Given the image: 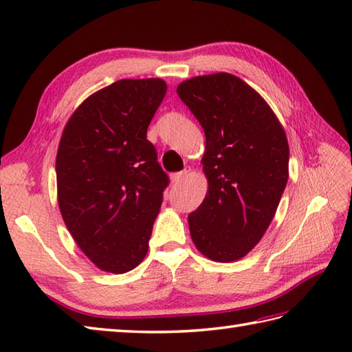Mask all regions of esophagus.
<instances>
[{
    "instance_id": "esophagus-1",
    "label": "esophagus",
    "mask_w": 352,
    "mask_h": 352,
    "mask_svg": "<svg viewBox=\"0 0 352 352\" xmlns=\"http://www.w3.org/2000/svg\"><path fill=\"white\" fill-rule=\"evenodd\" d=\"M188 175H189V170L188 169L180 170V172H175V174L170 175V182H172V184H180Z\"/></svg>"
}]
</instances>
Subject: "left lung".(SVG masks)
Here are the masks:
<instances>
[{
    "label": "left lung",
    "instance_id": "8db88e82",
    "mask_svg": "<svg viewBox=\"0 0 352 352\" xmlns=\"http://www.w3.org/2000/svg\"><path fill=\"white\" fill-rule=\"evenodd\" d=\"M177 94L206 134L208 192L188 218L192 241L210 260H239L263 237L286 188V133L267 102L233 74L186 80Z\"/></svg>",
    "mask_w": 352,
    "mask_h": 352
}]
</instances>
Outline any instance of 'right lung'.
<instances>
[{
  "instance_id": "right-lung-1",
  "label": "right lung",
  "mask_w": 352,
  "mask_h": 352,
  "mask_svg": "<svg viewBox=\"0 0 352 352\" xmlns=\"http://www.w3.org/2000/svg\"><path fill=\"white\" fill-rule=\"evenodd\" d=\"M166 89L160 78L115 81L81 102L62 134L56 159L62 218L106 272H129L148 252L169 177L146 130Z\"/></svg>"
}]
</instances>
